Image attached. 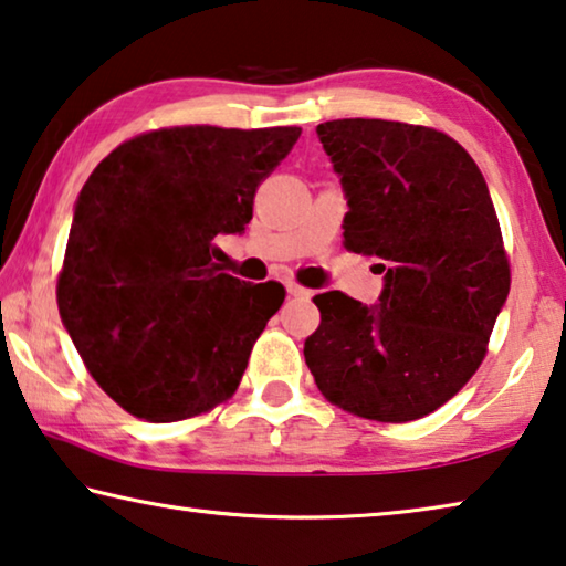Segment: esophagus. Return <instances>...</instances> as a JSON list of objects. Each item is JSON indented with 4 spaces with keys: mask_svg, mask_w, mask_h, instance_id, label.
Here are the masks:
<instances>
[{
    "mask_svg": "<svg viewBox=\"0 0 566 566\" xmlns=\"http://www.w3.org/2000/svg\"><path fill=\"white\" fill-rule=\"evenodd\" d=\"M285 291H289V295H295V298H308L311 295V291L298 283H285Z\"/></svg>",
    "mask_w": 566,
    "mask_h": 566,
    "instance_id": "esophagus-1",
    "label": "esophagus"
}]
</instances>
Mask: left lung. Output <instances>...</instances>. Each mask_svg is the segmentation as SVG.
<instances>
[{
  "label": "left lung",
  "instance_id": "8db88e82",
  "mask_svg": "<svg viewBox=\"0 0 566 566\" xmlns=\"http://www.w3.org/2000/svg\"><path fill=\"white\" fill-rule=\"evenodd\" d=\"M342 181L344 245L377 255L374 306L328 291L303 356L328 402L379 422L446 405L485 356L511 275L489 185L463 146L381 118L316 126Z\"/></svg>",
  "mask_w": 566,
  "mask_h": 566
}]
</instances>
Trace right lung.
Wrapping results in <instances>:
<instances>
[{
	"mask_svg": "<svg viewBox=\"0 0 566 566\" xmlns=\"http://www.w3.org/2000/svg\"><path fill=\"white\" fill-rule=\"evenodd\" d=\"M301 128H161L120 144L73 207L57 308L81 359L126 412L174 422L238 389L281 283L214 263L217 234H242L255 189Z\"/></svg>",
	"mask_w": 566,
	"mask_h": 566,
	"instance_id": "obj_1",
	"label": "right lung"
}]
</instances>
